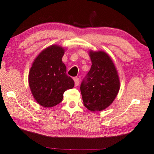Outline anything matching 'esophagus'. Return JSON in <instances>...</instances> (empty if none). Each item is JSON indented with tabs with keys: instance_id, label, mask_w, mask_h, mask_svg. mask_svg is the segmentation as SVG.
Segmentation results:
<instances>
[{
	"instance_id": "obj_1",
	"label": "esophagus",
	"mask_w": 154,
	"mask_h": 154,
	"mask_svg": "<svg viewBox=\"0 0 154 154\" xmlns=\"http://www.w3.org/2000/svg\"><path fill=\"white\" fill-rule=\"evenodd\" d=\"M74 81H75V86H78L79 83V79L78 77H74Z\"/></svg>"
}]
</instances>
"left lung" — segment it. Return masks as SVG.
<instances>
[{
	"instance_id": "8db88e82",
	"label": "left lung",
	"mask_w": 154,
	"mask_h": 154,
	"mask_svg": "<svg viewBox=\"0 0 154 154\" xmlns=\"http://www.w3.org/2000/svg\"><path fill=\"white\" fill-rule=\"evenodd\" d=\"M91 68L82 81L84 105L92 112L102 111L112 103L120 88L118 72L112 58L105 51H89Z\"/></svg>"
}]
</instances>
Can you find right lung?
<instances>
[{
  "mask_svg": "<svg viewBox=\"0 0 154 154\" xmlns=\"http://www.w3.org/2000/svg\"><path fill=\"white\" fill-rule=\"evenodd\" d=\"M65 49L51 45L39 54L29 73V84L33 96L39 105L52 107L62 101L63 93L72 88L75 82L66 74L62 61Z\"/></svg>",
  "mask_w": 154,
  "mask_h": 154,
  "instance_id": "add662e5",
  "label": "right lung"
}]
</instances>
